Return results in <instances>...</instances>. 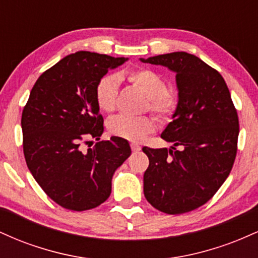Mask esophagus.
<instances>
[{"instance_id":"esophagus-1","label":"esophagus","mask_w":258,"mask_h":258,"mask_svg":"<svg viewBox=\"0 0 258 258\" xmlns=\"http://www.w3.org/2000/svg\"><path fill=\"white\" fill-rule=\"evenodd\" d=\"M131 149L132 152H139V150H141V147L136 143H131Z\"/></svg>"}]
</instances>
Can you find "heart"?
I'll use <instances>...</instances> for the list:
<instances>
[{
    "mask_svg": "<svg viewBox=\"0 0 258 258\" xmlns=\"http://www.w3.org/2000/svg\"><path fill=\"white\" fill-rule=\"evenodd\" d=\"M120 78L130 82L148 96L147 108L155 112L159 119L167 121L178 108V98L173 92L167 90L165 79L159 73L147 68L127 70ZM96 102L104 112H112L116 109L119 97V79L115 75H105L96 85ZM108 131L115 137L131 142H141L149 133L155 131V120L150 115L126 116L119 115L108 121Z\"/></svg>",
    "mask_w": 258,
    "mask_h": 258,
    "instance_id": "1",
    "label": "heart"
}]
</instances>
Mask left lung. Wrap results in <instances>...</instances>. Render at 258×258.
I'll return each instance as SVG.
<instances>
[{
	"label": "left lung",
	"mask_w": 258,
	"mask_h": 258,
	"mask_svg": "<svg viewBox=\"0 0 258 258\" xmlns=\"http://www.w3.org/2000/svg\"><path fill=\"white\" fill-rule=\"evenodd\" d=\"M142 61L167 67L178 87V108L161 135L172 149L143 148L149 158L144 197L165 214H185L206 204L229 176L238 150V112L221 74L197 55L173 52Z\"/></svg>",
	"instance_id": "1"
}]
</instances>
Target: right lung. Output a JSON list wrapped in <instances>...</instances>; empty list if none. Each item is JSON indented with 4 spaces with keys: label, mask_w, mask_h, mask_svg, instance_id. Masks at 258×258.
Segmentation results:
<instances>
[{
    "label": "right lung",
    "mask_w": 258,
    "mask_h": 258,
    "mask_svg": "<svg viewBox=\"0 0 258 258\" xmlns=\"http://www.w3.org/2000/svg\"><path fill=\"white\" fill-rule=\"evenodd\" d=\"M127 58L80 51L46 70L23 109V150L38 185L72 211L99 206L111 193L115 170L131 155L126 139L99 141L103 116L96 85ZM99 142L92 148L90 139ZM88 144L87 151L82 144Z\"/></svg>",
    "instance_id": "1"
}]
</instances>
